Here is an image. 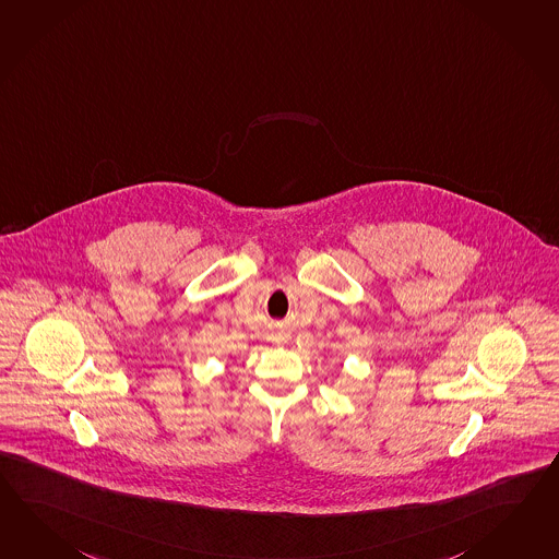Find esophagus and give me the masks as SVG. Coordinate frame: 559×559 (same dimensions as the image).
<instances>
[{"instance_id": "esophagus-1", "label": "esophagus", "mask_w": 559, "mask_h": 559, "mask_svg": "<svg viewBox=\"0 0 559 559\" xmlns=\"http://www.w3.org/2000/svg\"><path fill=\"white\" fill-rule=\"evenodd\" d=\"M274 341H278V343H281V341H285V338H283V336H278V338H274Z\"/></svg>"}]
</instances>
